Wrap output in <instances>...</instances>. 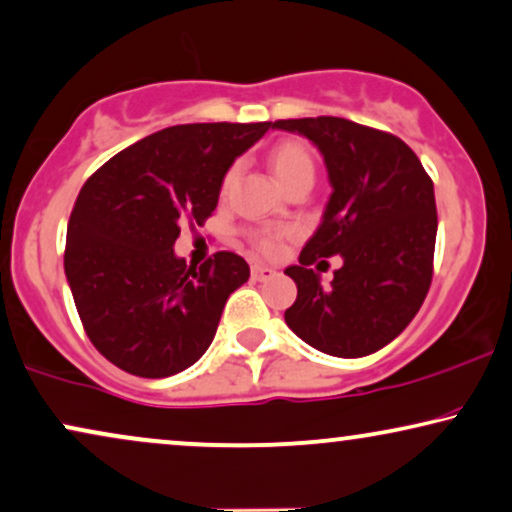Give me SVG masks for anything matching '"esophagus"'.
Wrapping results in <instances>:
<instances>
[{"label": "esophagus", "instance_id": "1", "mask_svg": "<svg viewBox=\"0 0 512 512\" xmlns=\"http://www.w3.org/2000/svg\"><path fill=\"white\" fill-rule=\"evenodd\" d=\"M277 275L275 268H268V265H251V277H254L256 282H265V280H272V277Z\"/></svg>", "mask_w": 512, "mask_h": 512}]
</instances>
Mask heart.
Returning a JSON list of instances; mask_svg holds the SVG:
<instances>
[{
	"instance_id": "b5f03b06",
	"label": "heart",
	"mask_w": 512,
	"mask_h": 512,
	"mask_svg": "<svg viewBox=\"0 0 512 512\" xmlns=\"http://www.w3.org/2000/svg\"><path fill=\"white\" fill-rule=\"evenodd\" d=\"M268 164L272 176L277 178V183H280L282 188H289V185L296 181H313L315 178V159L301 141H282L272 145ZM258 247H261L265 254H272V251L277 249V237H258Z\"/></svg>"
}]
</instances>
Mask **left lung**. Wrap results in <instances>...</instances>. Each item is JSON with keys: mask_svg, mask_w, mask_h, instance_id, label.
I'll use <instances>...</instances> for the list:
<instances>
[{"mask_svg": "<svg viewBox=\"0 0 512 512\" xmlns=\"http://www.w3.org/2000/svg\"><path fill=\"white\" fill-rule=\"evenodd\" d=\"M272 129L308 138L320 150L331 185L298 265L284 270L298 287L284 322L320 353L367 357L407 329L430 289L437 237L433 181L407 143L350 119H280ZM331 255H341L344 265L324 288L309 265Z\"/></svg>", "mask_w": 512, "mask_h": 512, "instance_id": "left-lung-1", "label": "left lung"}]
</instances>
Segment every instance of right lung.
Returning a JSON list of instances; mask_svg holds the SVG:
<instances>
[{
  "mask_svg": "<svg viewBox=\"0 0 512 512\" xmlns=\"http://www.w3.org/2000/svg\"><path fill=\"white\" fill-rule=\"evenodd\" d=\"M270 126H169L119 152L79 190L65 277L86 336L115 367L167 378L207 353L249 265L218 251L197 268L174 244L185 221L211 216L232 162Z\"/></svg>",
  "mask_w": 512,
  "mask_h": 512,
  "instance_id": "add662e5",
  "label": "right lung"
}]
</instances>
